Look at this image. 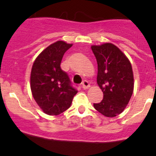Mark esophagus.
I'll list each match as a JSON object with an SVG mask.
<instances>
[{
  "mask_svg": "<svg viewBox=\"0 0 156 156\" xmlns=\"http://www.w3.org/2000/svg\"><path fill=\"white\" fill-rule=\"evenodd\" d=\"M82 87L83 89H87V88L90 87V83H89V82H88L87 80H83L82 82Z\"/></svg>",
  "mask_w": 156,
  "mask_h": 156,
  "instance_id": "34e87169",
  "label": "esophagus"
}]
</instances>
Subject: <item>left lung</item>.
<instances>
[{
  "instance_id": "obj_1",
  "label": "left lung",
  "mask_w": 156,
  "mask_h": 156,
  "mask_svg": "<svg viewBox=\"0 0 156 156\" xmlns=\"http://www.w3.org/2000/svg\"><path fill=\"white\" fill-rule=\"evenodd\" d=\"M97 59V83L103 92L94 107L106 117H115L126 108L133 90V75L129 59L112 44L91 46Z\"/></svg>"
}]
</instances>
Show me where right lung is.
<instances>
[{"label":"right lung","mask_w":156,"mask_h":156,"mask_svg":"<svg viewBox=\"0 0 156 156\" xmlns=\"http://www.w3.org/2000/svg\"><path fill=\"white\" fill-rule=\"evenodd\" d=\"M72 45L62 41L54 43L40 54L32 67V94L48 115H58L68 109L77 93L68 74L60 66L65 52Z\"/></svg>","instance_id":"right-lung-1"}]
</instances>
